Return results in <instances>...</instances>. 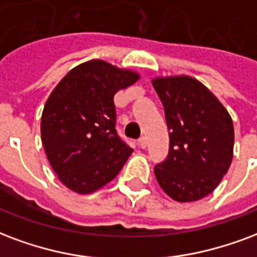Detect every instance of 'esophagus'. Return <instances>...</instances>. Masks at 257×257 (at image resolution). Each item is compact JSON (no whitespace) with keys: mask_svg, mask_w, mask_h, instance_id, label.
I'll use <instances>...</instances> for the list:
<instances>
[{"mask_svg":"<svg viewBox=\"0 0 257 257\" xmlns=\"http://www.w3.org/2000/svg\"><path fill=\"white\" fill-rule=\"evenodd\" d=\"M139 147H140V148L147 147V139L144 138V136H143V138L139 139Z\"/></svg>","mask_w":257,"mask_h":257,"instance_id":"34e87169","label":"esophagus"}]
</instances>
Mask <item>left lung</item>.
<instances>
[{
    "label": "left lung",
    "mask_w": 257,
    "mask_h": 257,
    "mask_svg": "<svg viewBox=\"0 0 257 257\" xmlns=\"http://www.w3.org/2000/svg\"><path fill=\"white\" fill-rule=\"evenodd\" d=\"M153 85L170 131L169 155L154 169L158 184L173 200H200L229 170L234 146L231 117L193 77H157Z\"/></svg>",
    "instance_id": "left-lung-1"
}]
</instances>
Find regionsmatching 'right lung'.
I'll return each mask as SVG.
<instances>
[{"label": "right lung", "mask_w": 257, "mask_h": 257, "mask_svg": "<svg viewBox=\"0 0 257 257\" xmlns=\"http://www.w3.org/2000/svg\"><path fill=\"white\" fill-rule=\"evenodd\" d=\"M132 70L87 61L57 84L42 113V143L60 181L92 193L117 176L132 148L115 129L114 95L138 81Z\"/></svg>", "instance_id": "right-lung-1"}]
</instances>
